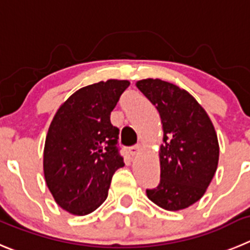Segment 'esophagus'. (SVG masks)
<instances>
[{
    "label": "esophagus",
    "instance_id": "esophagus-1",
    "mask_svg": "<svg viewBox=\"0 0 250 250\" xmlns=\"http://www.w3.org/2000/svg\"><path fill=\"white\" fill-rule=\"evenodd\" d=\"M142 149H143V146H142V144H137V146H130L129 148L130 155H133V157H134V155H138V154L141 153Z\"/></svg>",
    "mask_w": 250,
    "mask_h": 250
}]
</instances>
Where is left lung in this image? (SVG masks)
<instances>
[{"instance_id": "obj_1", "label": "left lung", "mask_w": 250, "mask_h": 250, "mask_svg": "<svg viewBox=\"0 0 250 250\" xmlns=\"http://www.w3.org/2000/svg\"><path fill=\"white\" fill-rule=\"evenodd\" d=\"M136 86L159 112L164 132L160 184L146 196L167 211L188 208L205 195L217 170L220 146L213 125L195 97L174 83L144 79Z\"/></svg>"}]
</instances>
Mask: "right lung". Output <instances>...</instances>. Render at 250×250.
I'll return each mask as SVG.
<instances>
[{"mask_svg":"<svg viewBox=\"0 0 250 250\" xmlns=\"http://www.w3.org/2000/svg\"><path fill=\"white\" fill-rule=\"evenodd\" d=\"M128 80L100 81L74 92L49 125L43 155L44 178L55 202L71 214L85 216L108 196L116 170L125 167L118 153L120 129L111 112Z\"/></svg>","mask_w":250,"mask_h":250,"instance_id":"1","label":"right lung"}]
</instances>
